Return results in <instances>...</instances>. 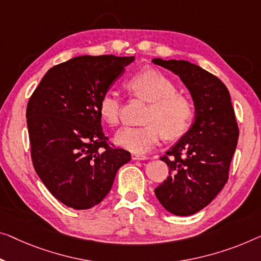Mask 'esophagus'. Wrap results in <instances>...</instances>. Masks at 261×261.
Returning <instances> with one entry per match:
<instances>
[{
    "label": "esophagus",
    "instance_id": "34e87169",
    "mask_svg": "<svg viewBox=\"0 0 261 261\" xmlns=\"http://www.w3.org/2000/svg\"><path fill=\"white\" fill-rule=\"evenodd\" d=\"M132 159H134V161H146L147 157H146V155H144V154L134 153V154H132Z\"/></svg>",
    "mask_w": 261,
    "mask_h": 261
}]
</instances>
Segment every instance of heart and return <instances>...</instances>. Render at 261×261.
<instances>
[{"instance_id":"1","label":"heart","mask_w":261,"mask_h":261,"mask_svg":"<svg viewBox=\"0 0 261 261\" xmlns=\"http://www.w3.org/2000/svg\"><path fill=\"white\" fill-rule=\"evenodd\" d=\"M134 95L150 102L144 126H123L115 135L116 143L135 153H145L161 139L177 137L189 129L193 118V106L189 98L177 93L176 84L164 73L144 69L127 81ZM98 111L104 122L116 125L119 120L120 100L115 91L104 92L98 100Z\"/></svg>"}]
</instances>
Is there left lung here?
<instances>
[{
  "mask_svg": "<svg viewBox=\"0 0 261 261\" xmlns=\"http://www.w3.org/2000/svg\"><path fill=\"white\" fill-rule=\"evenodd\" d=\"M152 62L179 77L194 106L192 125L161 158L170 172L154 193L166 211L191 216L211 203L228 179L239 135L234 110L226 85L199 65L182 60Z\"/></svg>",
  "mask_w": 261,
  "mask_h": 261,
  "instance_id": "left-lung-1",
  "label": "left lung"
}]
</instances>
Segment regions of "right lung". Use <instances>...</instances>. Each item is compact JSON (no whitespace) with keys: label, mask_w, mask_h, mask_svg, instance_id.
Segmentation results:
<instances>
[{"label":"right lung","mask_w":261,"mask_h":261,"mask_svg":"<svg viewBox=\"0 0 261 261\" xmlns=\"http://www.w3.org/2000/svg\"><path fill=\"white\" fill-rule=\"evenodd\" d=\"M134 56L73 57L48 70L27 107L35 171L64 205L88 210L110 192L131 154L108 145L98 100Z\"/></svg>","instance_id":"right-lung-1"}]
</instances>
